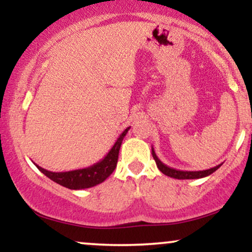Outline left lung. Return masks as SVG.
Here are the masks:
<instances>
[{
  "instance_id": "1",
  "label": "left lung",
  "mask_w": 252,
  "mask_h": 252,
  "mask_svg": "<svg viewBox=\"0 0 252 252\" xmlns=\"http://www.w3.org/2000/svg\"><path fill=\"white\" fill-rule=\"evenodd\" d=\"M152 154H153V158H154L155 162H156V166H158V168L160 169L161 173H163L164 175L167 176H170V178H174V179H179V180H186V179H201V178H205V176H209L212 174V173H215L217 169L219 168V167L221 166L220 164H218V166L213 167V168H210V169H205V170H180V169H175V168H172V167H168L166 166V164L162 163L160 161V158H158L154 152V148H152Z\"/></svg>"
}]
</instances>
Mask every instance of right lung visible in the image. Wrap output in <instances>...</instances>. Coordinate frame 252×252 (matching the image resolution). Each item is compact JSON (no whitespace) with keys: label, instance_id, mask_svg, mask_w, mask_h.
I'll return each mask as SVG.
<instances>
[{"label":"right lung","instance_id":"1","mask_svg":"<svg viewBox=\"0 0 252 252\" xmlns=\"http://www.w3.org/2000/svg\"><path fill=\"white\" fill-rule=\"evenodd\" d=\"M129 129L130 126L118 136L116 142L112 146V148L109 150L108 154L104 156V158L98 161L97 163L92 164V166L86 167V168L70 170V172H51V170L41 168V167L37 166L36 163L34 164H35L37 169L41 173H43L47 178H50L51 180L57 182V184L66 187V189H90V187H94L96 186V185H99L102 184L103 181H105L106 178H109V176L111 175V173L115 170V168H116L121 144H122L124 136L126 135Z\"/></svg>","mask_w":252,"mask_h":252}]
</instances>
